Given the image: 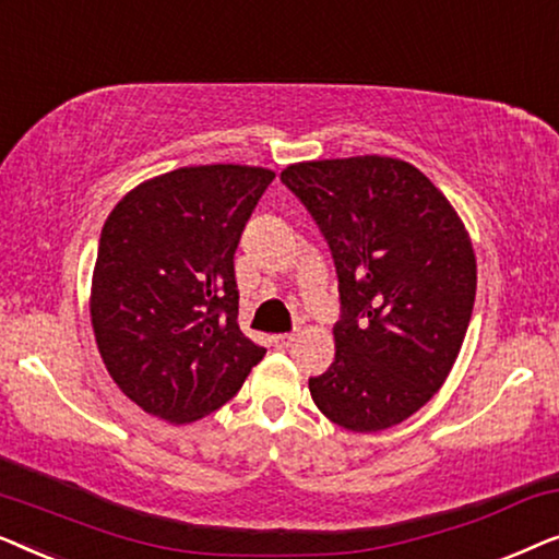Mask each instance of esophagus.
Returning <instances> with one entry per match:
<instances>
[{
	"mask_svg": "<svg viewBox=\"0 0 559 559\" xmlns=\"http://www.w3.org/2000/svg\"><path fill=\"white\" fill-rule=\"evenodd\" d=\"M295 338H297L295 333H277V335H272V346H274V348H282V350H285V348L293 346Z\"/></svg>",
	"mask_w": 559,
	"mask_h": 559,
	"instance_id": "34e87169",
	"label": "esophagus"
}]
</instances>
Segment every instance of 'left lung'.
Returning a JSON list of instances; mask_svg holds the SVG:
<instances>
[{"label":"left lung","instance_id":"8db88e82","mask_svg":"<svg viewBox=\"0 0 559 559\" xmlns=\"http://www.w3.org/2000/svg\"><path fill=\"white\" fill-rule=\"evenodd\" d=\"M331 247L335 358L310 379L331 423L379 432L445 384L476 300V254L445 195L394 157L316 159L282 170Z\"/></svg>","mask_w":559,"mask_h":559}]
</instances>
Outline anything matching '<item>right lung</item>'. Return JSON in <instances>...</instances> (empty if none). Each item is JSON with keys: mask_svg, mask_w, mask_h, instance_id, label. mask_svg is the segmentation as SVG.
I'll list each match as a JSON object with an SVG mask.
<instances>
[{"mask_svg": "<svg viewBox=\"0 0 559 559\" xmlns=\"http://www.w3.org/2000/svg\"><path fill=\"white\" fill-rule=\"evenodd\" d=\"M272 180L264 167H180L129 190L106 218L91 323L106 371L150 415L195 423L264 358L236 320L234 254Z\"/></svg>", "mask_w": 559, "mask_h": 559, "instance_id": "obj_1", "label": "right lung"}]
</instances>
